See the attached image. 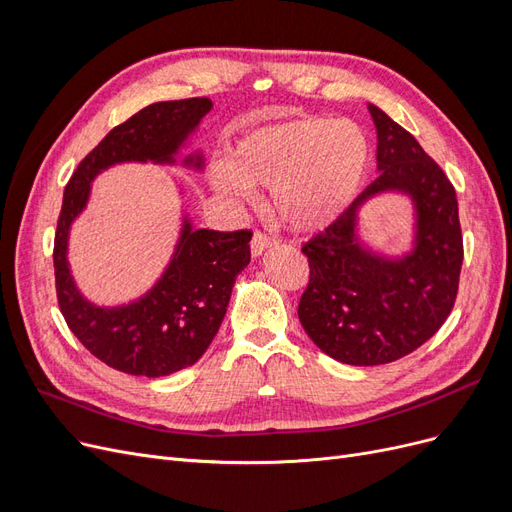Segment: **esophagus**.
Returning a JSON list of instances; mask_svg holds the SVG:
<instances>
[{"label": "esophagus", "instance_id": "1", "mask_svg": "<svg viewBox=\"0 0 512 512\" xmlns=\"http://www.w3.org/2000/svg\"><path fill=\"white\" fill-rule=\"evenodd\" d=\"M275 243H277L275 237H269V235H265V232L256 230L254 237H252V254H254V256H260L262 252L267 250V247H271V245H275Z\"/></svg>", "mask_w": 512, "mask_h": 512}]
</instances>
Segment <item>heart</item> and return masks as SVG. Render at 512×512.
I'll return each mask as SVG.
<instances>
[{"mask_svg": "<svg viewBox=\"0 0 512 512\" xmlns=\"http://www.w3.org/2000/svg\"><path fill=\"white\" fill-rule=\"evenodd\" d=\"M369 141L352 121L294 117L243 134L211 168L213 188L247 198L271 185L273 213L294 230H318L342 213L363 181Z\"/></svg>", "mask_w": 512, "mask_h": 512, "instance_id": "heart-1", "label": "heart"}]
</instances>
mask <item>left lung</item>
<instances>
[{"label": "left lung", "instance_id": "obj_1", "mask_svg": "<svg viewBox=\"0 0 512 512\" xmlns=\"http://www.w3.org/2000/svg\"><path fill=\"white\" fill-rule=\"evenodd\" d=\"M378 132L380 175L316 237L303 243L309 282L299 320L335 361L384 365L423 346L451 314L459 290L463 237L453 183L416 138L369 104ZM397 189L417 209L410 255L389 261L355 241V211L367 197Z\"/></svg>", "mask_w": 512, "mask_h": 512}]
</instances>
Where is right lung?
Wrapping results in <instances>:
<instances>
[{
    "mask_svg": "<svg viewBox=\"0 0 512 512\" xmlns=\"http://www.w3.org/2000/svg\"><path fill=\"white\" fill-rule=\"evenodd\" d=\"M209 111V98L145 106L87 153L64 190L53 247L57 303L76 339L123 374L160 378L194 365L205 354L224 320L232 284L250 265L252 230H194L185 222L158 284L121 307H98L83 299L68 267V232L85 209L98 173L119 162L173 164L185 138ZM183 164L200 168L203 156H190Z\"/></svg>",
    "mask_w": 512,
    "mask_h": 512,
    "instance_id": "right-lung-1",
    "label": "right lung"
}]
</instances>
